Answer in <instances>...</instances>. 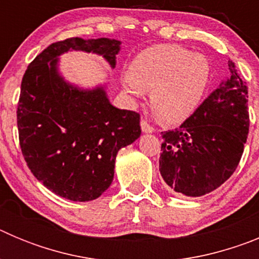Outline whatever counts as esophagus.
<instances>
[{"instance_id": "esophagus-1", "label": "esophagus", "mask_w": 259, "mask_h": 259, "mask_svg": "<svg viewBox=\"0 0 259 259\" xmlns=\"http://www.w3.org/2000/svg\"><path fill=\"white\" fill-rule=\"evenodd\" d=\"M140 125H141V131H143L144 134H152V132L154 131V128H153L149 123L145 122V120H141Z\"/></svg>"}]
</instances>
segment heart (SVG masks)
Returning <instances> with one entry per match:
<instances>
[{
	"label": "heart",
	"instance_id": "1",
	"mask_svg": "<svg viewBox=\"0 0 259 259\" xmlns=\"http://www.w3.org/2000/svg\"><path fill=\"white\" fill-rule=\"evenodd\" d=\"M210 77L211 65L202 53L180 45H154L132 59L123 89L132 98L150 91L152 106L159 118L179 123L200 105Z\"/></svg>",
	"mask_w": 259,
	"mask_h": 259
}]
</instances>
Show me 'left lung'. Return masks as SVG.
<instances>
[{
    "mask_svg": "<svg viewBox=\"0 0 259 259\" xmlns=\"http://www.w3.org/2000/svg\"><path fill=\"white\" fill-rule=\"evenodd\" d=\"M228 75L179 128L162 132L159 171L174 192L201 197L235 172L249 132L248 88L228 61Z\"/></svg>",
    "mask_w": 259,
    "mask_h": 259,
    "instance_id": "obj_1",
    "label": "left lung"
}]
</instances>
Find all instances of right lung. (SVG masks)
Returning <instances> with one entry per match:
<instances>
[{"label":"right lung","mask_w":259,"mask_h":259,"mask_svg":"<svg viewBox=\"0 0 259 259\" xmlns=\"http://www.w3.org/2000/svg\"><path fill=\"white\" fill-rule=\"evenodd\" d=\"M122 41L71 37L49 45L27 68L17 119L22 153L36 179L70 201H92L114 179L118 152L141 135L140 115L110 104L107 84L83 88L65 79L59 57L93 53L114 68Z\"/></svg>","instance_id":"right-lung-1"}]
</instances>
